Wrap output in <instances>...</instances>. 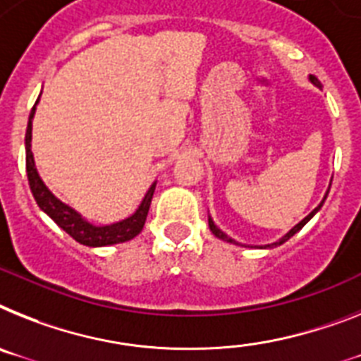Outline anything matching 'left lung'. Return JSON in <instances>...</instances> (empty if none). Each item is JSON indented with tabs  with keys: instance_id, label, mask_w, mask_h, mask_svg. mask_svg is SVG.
<instances>
[{
	"instance_id": "1",
	"label": "left lung",
	"mask_w": 361,
	"mask_h": 361,
	"mask_svg": "<svg viewBox=\"0 0 361 361\" xmlns=\"http://www.w3.org/2000/svg\"><path fill=\"white\" fill-rule=\"evenodd\" d=\"M310 82H312V84H314V86L321 87V82H319V80H317V78H316V77H314V75H310ZM326 195H329V192H326ZM326 195H325V198H326ZM325 198H323V202H325ZM323 202H321V204H319V205H317V207H316V209H314V211H312V213H310V214H308V216H305V218H302V220H301V222H299V224H298V226H295V227H292V229H290V231H288V233H286V235H284V237H283V238H281V240H279V242H274V244H268V246H266V247H274V246H281V244H283V242H286V240H288V238H290V237H293V235H295V233H298V231H299V229H301V227H302V226H305V224H307V222H308V220H310V218H312V216H314V214H316V213H317V211H319V209H321V205H323ZM209 229H211V231H213V235H214V237H218V238H220V240H226V242H235V240H233V238H231V237H227L226 233H224V231H220V229H218V227H216V226H214V222H213V220H211V216H209ZM235 244H237V242H235Z\"/></svg>"
}]
</instances>
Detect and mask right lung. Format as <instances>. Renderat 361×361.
Returning a JSON list of instances; mask_svg holds the SVG:
<instances>
[{
	"label": "right lung",
	"instance_id": "right-lung-1",
	"mask_svg": "<svg viewBox=\"0 0 361 361\" xmlns=\"http://www.w3.org/2000/svg\"><path fill=\"white\" fill-rule=\"evenodd\" d=\"M38 104V101H36ZM36 104L32 106L31 115H29V124H27L25 134V165H27V178H29V185H31V192L35 196L38 207L44 211L49 218H53V222L59 227H62L63 231L68 233L69 237H73L77 242L90 247H101V246H111V244H119V242L132 240L137 237L147 220L148 209H150V202H152L154 190H156V183L150 185L147 190L143 202L137 207L132 216L124 218L121 222L110 224V226H93L82 218L80 214L60 202L56 196L51 192L42 178L38 176V171L35 166V157H32L31 150V137H32V117H35Z\"/></svg>",
	"mask_w": 361,
	"mask_h": 361
}]
</instances>
